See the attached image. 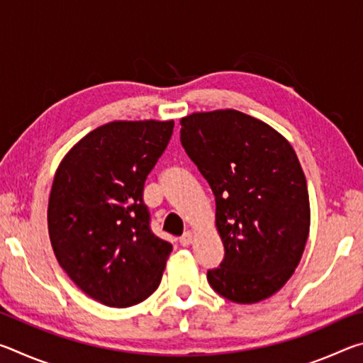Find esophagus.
Here are the masks:
<instances>
[{"label":"esophagus","instance_id":"1","mask_svg":"<svg viewBox=\"0 0 363 363\" xmlns=\"http://www.w3.org/2000/svg\"><path fill=\"white\" fill-rule=\"evenodd\" d=\"M192 238H194V233L187 230L182 233V237H179V243L182 245V247H189V245L192 243Z\"/></svg>","mask_w":363,"mask_h":363}]
</instances>
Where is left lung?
Wrapping results in <instances>:
<instances>
[{"label": "left lung", "instance_id": "obj_1", "mask_svg": "<svg viewBox=\"0 0 363 363\" xmlns=\"http://www.w3.org/2000/svg\"><path fill=\"white\" fill-rule=\"evenodd\" d=\"M181 144L210 184L224 259L206 274L220 296L253 304L298 267L309 235L306 177L290 143L238 110L181 120Z\"/></svg>", "mask_w": 363, "mask_h": 363}]
</instances>
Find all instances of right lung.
I'll use <instances>...</instances> for the list:
<instances>
[{"mask_svg": "<svg viewBox=\"0 0 363 363\" xmlns=\"http://www.w3.org/2000/svg\"><path fill=\"white\" fill-rule=\"evenodd\" d=\"M173 128L174 121L107 123L86 134L54 176V255L79 290L106 306L143 303L162 280L173 245L150 229L144 184Z\"/></svg>", "mask_w": 363, "mask_h": 363, "instance_id": "add662e5", "label": "right lung"}]
</instances>
